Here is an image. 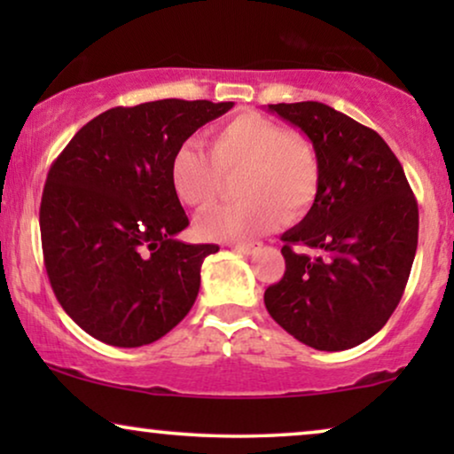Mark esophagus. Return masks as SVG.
<instances>
[{
    "label": "esophagus",
    "mask_w": 454,
    "mask_h": 454,
    "mask_svg": "<svg viewBox=\"0 0 454 454\" xmlns=\"http://www.w3.org/2000/svg\"><path fill=\"white\" fill-rule=\"evenodd\" d=\"M227 247H231V250L241 254H252L258 250L260 244H254V241H238V244H227Z\"/></svg>",
    "instance_id": "obj_1"
}]
</instances>
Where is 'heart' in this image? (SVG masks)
Returning a JSON list of instances; mask_svg holds the SVG:
<instances>
[{"label": "heart", "instance_id": "obj_1", "mask_svg": "<svg viewBox=\"0 0 454 454\" xmlns=\"http://www.w3.org/2000/svg\"><path fill=\"white\" fill-rule=\"evenodd\" d=\"M241 200L215 208L196 221L207 239H247L283 221L308 213L320 188V159L306 136L258 114L233 117L215 129L210 154L200 142L185 140L169 163L176 196L194 210L216 200L223 176H235Z\"/></svg>", "mask_w": 454, "mask_h": 454}]
</instances>
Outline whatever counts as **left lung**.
Here are the masks:
<instances>
[{"instance_id": "obj_1", "label": "left lung", "mask_w": 454, "mask_h": 454, "mask_svg": "<svg viewBox=\"0 0 454 454\" xmlns=\"http://www.w3.org/2000/svg\"><path fill=\"white\" fill-rule=\"evenodd\" d=\"M312 140L318 196L281 235L285 275L264 291L272 320L303 345L351 349L399 306L419 213L405 171L374 129L318 101L269 105Z\"/></svg>"}]
</instances>
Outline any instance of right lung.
<instances>
[{"label":"right lung","mask_w":454,"mask_h":454,"mask_svg":"<svg viewBox=\"0 0 454 454\" xmlns=\"http://www.w3.org/2000/svg\"><path fill=\"white\" fill-rule=\"evenodd\" d=\"M233 103L163 98L114 107L67 142L47 173L41 244L53 294L103 343L142 347L185 318L215 244L176 239L190 225L171 188L176 148Z\"/></svg>","instance_id":"add662e5"}]
</instances>
